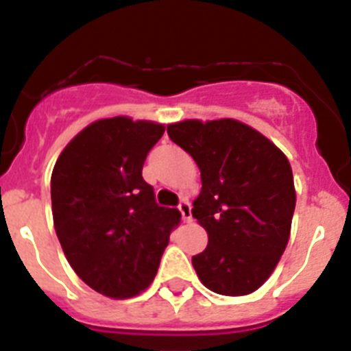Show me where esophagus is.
Returning <instances> with one entry per match:
<instances>
[{
    "label": "esophagus",
    "instance_id": "obj_1",
    "mask_svg": "<svg viewBox=\"0 0 351 351\" xmlns=\"http://www.w3.org/2000/svg\"><path fill=\"white\" fill-rule=\"evenodd\" d=\"M191 208H193V206H191V203H189L187 199L180 201L178 210L180 213H182V219H184V221H191V219H193V212H191Z\"/></svg>",
    "mask_w": 351,
    "mask_h": 351
}]
</instances>
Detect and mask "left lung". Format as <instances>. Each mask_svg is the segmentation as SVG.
Returning a JSON list of instances; mask_svg holds the SVG:
<instances>
[{"instance_id":"1","label":"left lung","mask_w":351,"mask_h":351,"mask_svg":"<svg viewBox=\"0 0 351 351\" xmlns=\"http://www.w3.org/2000/svg\"><path fill=\"white\" fill-rule=\"evenodd\" d=\"M167 136L201 171L193 217L208 233V245L193 256L199 281L228 297L252 293L289 239L295 187L288 158L258 130L230 118L167 125Z\"/></svg>"}]
</instances>
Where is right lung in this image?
<instances>
[{"mask_svg":"<svg viewBox=\"0 0 351 351\" xmlns=\"http://www.w3.org/2000/svg\"><path fill=\"white\" fill-rule=\"evenodd\" d=\"M164 125L117 117L88 125L58 157L51 201L70 267L111 298L138 295L154 281L176 208L158 206L143 180L146 155Z\"/></svg>","mask_w":351,"mask_h":351,"instance_id":"add662e5","label":"right lung"}]
</instances>
